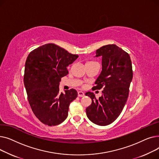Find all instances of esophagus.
Returning <instances> with one entry per match:
<instances>
[{"label":"esophagus","mask_w":159,"mask_h":159,"mask_svg":"<svg viewBox=\"0 0 159 159\" xmlns=\"http://www.w3.org/2000/svg\"><path fill=\"white\" fill-rule=\"evenodd\" d=\"M78 96L80 97H82L84 96V93L82 91H78Z\"/></svg>","instance_id":"1"}]
</instances>
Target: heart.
I'll return each instance as SVG.
<instances>
[{
  "mask_svg": "<svg viewBox=\"0 0 159 159\" xmlns=\"http://www.w3.org/2000/svg\"><path fill=\"white\" fill-rule=\"evenodd\" d=\"M88 63H94V62H88ZM88 63H87V64H88Z\"/></svg>",
  "mask_w": 159,
  "mask_h": 159,
  "instance_id": "obj_1",
  "label": "heart"
}]
</instances>
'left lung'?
Instances as JSON below:
<instances>
[{
    "mask_svg": "<svg viewBox=\"0 0 159 159\" xmlns=\"http://www.w3.org/2000/svg\"><path fill=\"white\" fill-rule=\"evenodd\" d=\"M96 57H102V70L93 89L102 88V95L97 100L93 93H86L92 101L86 115L94 124L107 126L116 119L126 103L133 79L132 64L129 55L115 44L97 49Z\"/></svg>",
    "mask_w": 159,
    "mask_h": 159,
    "instance_id": "obj_1",
    "label": "left lung"
}]
</instances>
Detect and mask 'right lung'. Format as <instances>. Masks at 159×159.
<instances>
[{"label":"right lung","mask_w":159,"mask_h":159,"mask_svg":"<svg viewBox=\"0 0 159 159\" xmlns=\"http://www.w3.org/2000/svg\"><path fill=\"white\" fill-rule=\"evenodd\" d=\"M78 57L55 44H46L27 57L24 83L28 102L36 117L48 126L62 123L68 116L70 104L77 97L74 89L60 93L58 86L68 74L67 67Z\"/></svg>","instance_id":"obj_1"}]
</instances>
